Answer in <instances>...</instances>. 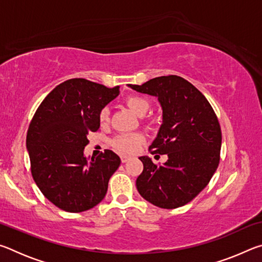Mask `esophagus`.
Segmentation results:
<instances>
[{"instance_id": "34e87169", "label": "esophagus", "mask_w": 262, "mask_h": 262, "mask_svg": "<svg viewBox=\"0 0 262 262\" xmlns=\"http://www.w3.org/2000/svg\"><path fill=\"white\" fill-rule=\"evenodd\" d=\"M120 158H121V162H122V163H126V162L129 161L130 156H127V155H121Z\"/></svg>"}]
</instances>
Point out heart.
<instances>
[{
	"label": "heart",
	"instance_id": "obj_1",
	"mask_svg": "<svg viewBox=\"0 0 262 262\" xmlns=\"http://www.w3.org/2000/svg\"><path fill=\"white\" fill-rule=\"evenodd\" d=\"M126 105L133 112L143 115L149 108V101L142 96L132 95L126 98ZM98 120L101 126H106L110 121V110L104 107L100 110L98 114ZM145 141V136L142 133H133V134H120L115 136L112 140V147L121 154H133L135 152L141 144Z\"/></svg>",
	"mask_w": 262,
	"mask_h": 262
}]
</instances>
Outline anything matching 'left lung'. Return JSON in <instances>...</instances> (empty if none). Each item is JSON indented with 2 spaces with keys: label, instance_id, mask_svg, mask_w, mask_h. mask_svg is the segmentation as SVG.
Listing matches in <instances>:
<instances>
[{
  "label": "left lung",
  "instance_id": "left-lung-1",
  "mask_svg": "<svg viewBox=\"0 0 262 262\" xmlns=\"http://www.w3.org/2000/svg\"><path fill=\"white\" fill-rule=\"evenodd\" d=\"M128 86L158 98L163 123L149 151L168 157L163 165L154 164L148 156L140 157L143 171L136 179L137 190L164 209L185 206L206 187L219 166V119L206 97L180 76L168 75Z\"/></svg>",
  "mask_w": 262,
  "mask_h": 262
}]
</instances>
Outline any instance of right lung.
<instances>
[{
  "instance_id": "right-lung-1",
  "label": "right lung",
  "mask_w": 262,
  "mask_h": 262,
  "mask_svg": "<svg viewBox=\"0 0 262 262\" xmlns=\"http://www.w3.org/2000/svg\"><path fill=\"white\" fill-rule=\"evenodd\" d=\"M118 95L119 86L72 78L53 89L35 111L26 136L31 173L41 193L62 210L85 211L105 198L120 157L105 150L88 162L84 148L89 133L99 129L100 110Z\"/></svg>"
}]
</instances>
